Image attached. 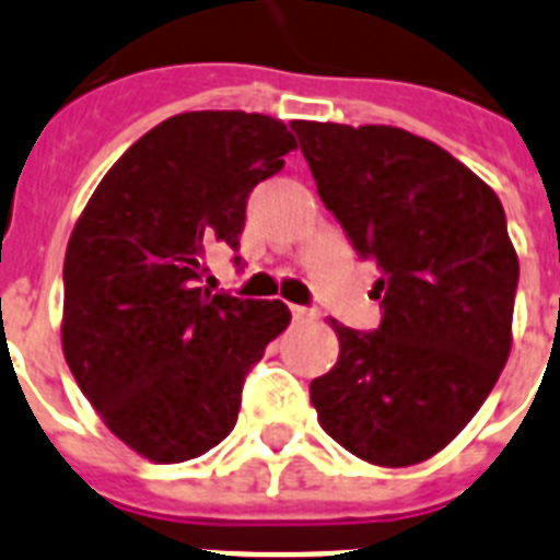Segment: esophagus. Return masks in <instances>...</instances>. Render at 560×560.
<instances>
[{
  "label": "esophagus",
  "instance_id": "esophagus-1",
  "mask_svg": "<svg viewBox=\"0 0 560 560\" xmlns=\"http://www.w3.org/2000/svg\"><path fill=\"white\" fill-rule=\"evenodd\" d=\"M290 313H293L295 322L316 319V311H313V307H302V304H293V307H290Z\"/></svg>",
  "mask_w": 560,
  "mask_h": 560
}]
</instances>
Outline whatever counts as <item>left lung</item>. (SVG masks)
<instances>
[{
    "instance_id": "obj_1",
    "label": "left lung",
    "mask_w": 560,
    "mask_h": 560,
    "mask_svg": "<svg viewBox=\"0 0 560 560\" xmlns=\"http://www.w3.org/2000/svg\"><path fill=\"white\" fill-rule=\"evenodd\" d=\"M319 198L383 276L376 330L336 325L339 359L311 383L319 425L376 466L452 443L509 348L517 256L498 195L431 140L394 126L293 122Z\"/></svg>"
}]
</instances>
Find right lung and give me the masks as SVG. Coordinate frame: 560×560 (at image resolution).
<instances>
[{"label":"right lung","instance_id":"right-lung-1","mask_svg":"<svg viewBox=\"0 0 560 560\" xmlns=\"http://www.w3.org/2000/svg\"><path fill=\"white\" fill-rule=\"evenodd\" d=\"M281 120L186 112L122 154L66 249L62 351L122 443L154 463L201 457L233 431L241 390L288 304L198 288L207 249L238 256L247 198L284 166Z\"/></svg>","mask_w":560,"mask_h":560}]
</instances>
